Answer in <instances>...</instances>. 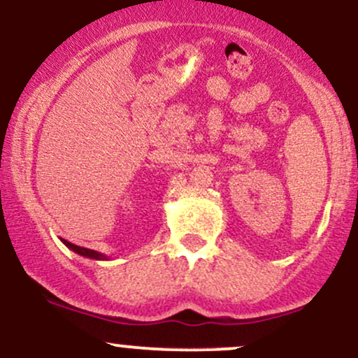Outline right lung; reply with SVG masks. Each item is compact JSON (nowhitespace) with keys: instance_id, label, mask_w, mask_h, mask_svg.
<instances>
[{"instance_id":"obj_1","label":"right lung","mask_w":358,"mask_h":358,"mask_svg":"<svg viewBox=\"0 0 358 358\" xmlns=\"http://www.w3.org/2000/svg\"><path fill=\"white\" fill-rule=\"evenodd\" d=\"M61 241L64 243V245L68 246L69 250H73L74 253L81 255V257L92 258V260H108V258L105 257L103 253H100V251H95V250H88V248H81V246H78V245H73V243L66 241V239H61Z\"/></svg>"}]
</instances>
